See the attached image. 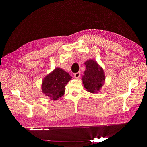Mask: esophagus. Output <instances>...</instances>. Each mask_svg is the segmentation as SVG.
Listing matches in <instances>:
<instances>
[{"label":"esophagus","instance_id":"1","mask_svg":"<svg viewBox=\"0 0 147 147\" xmlns=\"http://www.w3.org/2000/svg\"><path fill=\"white\" fill-rule=\"evenodd\" d=\"M80 76V72H77L74 74V77L75 78H78Z\"/></svg>","mask_w":147,"mask_h":147}]
</instances>
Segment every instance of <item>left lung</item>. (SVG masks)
Listing matches in <instances>:
<instances>
[{"label": "left lung", "mask_w": 147, "mask_h": 147, "mask_svg": "<svg viewBox=\"0 0 147 147\" xmlns=\"http://www.w3.org/2000/svg\"><path fill=\"white\" fill-rule=\"evenodd\" d=\"M86 70L82 77L84 87L91 93L98 92L103 86L105 81L104 70L96 61L88 60L85 63Z\"/></svg>", "instance_id": "left-lung-1"}]
</instances>
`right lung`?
<instances>
[{
  "instance_id": "right-lung-1",
  "label": "right lung",
  "mask_w": 147,
  "mask_h": 147,
  "mask_svg": "<svg viewBox=\"0 0 147 147\" xmlns=\"http://www.w3.org/2000/svg\"><path fill=\"white\" fill-rule=\"evenodd\" d=\"M71 78L67 72L56 68L43 80L42 92L51 100H57L64 95L65 85Z\"/></svg>"
}]
</instances>
